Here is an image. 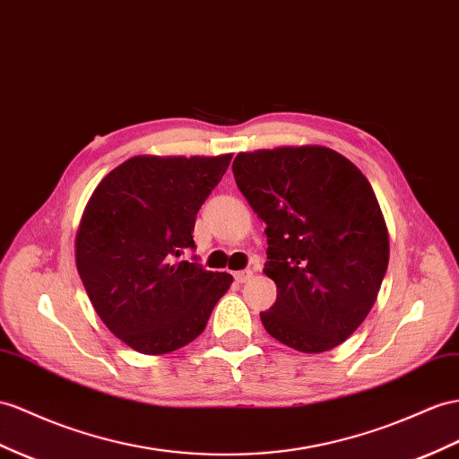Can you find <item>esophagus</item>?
Returning <instances> with one entry per match:
<instances>
[{"mask_svg": "<svg viewBox=\"0 0 459 459\" xmlns=\"http://www.w3.org/2000/svg\"><path fill=\"white\" fill-rule=\"evenodd\" d=\"M254 275V272H250V269H242V272H234V281L237 283H246V281H250Z\"/></svg>", "mask_w": 459, "mask_h": 459, "instance_id": "34e87169", "label": "esophagus"}]
</instances>
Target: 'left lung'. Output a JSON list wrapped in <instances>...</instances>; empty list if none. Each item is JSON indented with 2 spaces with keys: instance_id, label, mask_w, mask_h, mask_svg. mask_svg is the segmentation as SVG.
<instances>
[{
  "instance_id": "1",
  "label": "left lung",
  "mask_w": 459,
  "mask_h": 459,
  "mask_svg": "<svg viewBox=\"0 0 459 459\" xmlns=\"http://www.w3.org/2000/svg\"><path fill=\"white\" fill-rule=\"evenodd\" d=\"M237 186L267 234L264 273L277 300L267 333L300 352L342 345L367 318L390 260V238L370 182L322 145L238 152Z\"/></svg>"
}]
</instances>
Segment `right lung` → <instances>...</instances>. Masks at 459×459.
I'll list each match as a JSON object with an SVG mask.
<instances>
[{"label": "right lung", "instance_id": "1", "mask_svg": "<svg viewBox=\"0 0 459 459\" xmlns=\"http://www.w3.org/2000/svg\"><path fill=\"white\" fill-rule=\"evenodd\" d=\"M232 155L127 159L92 192L75 237V264L104 325L143 355H164L205 330L232 275L178 262L195 248L199 207Z\"/></svg>", "mask_w": 459, "mask_h": 459}]
</instances>
